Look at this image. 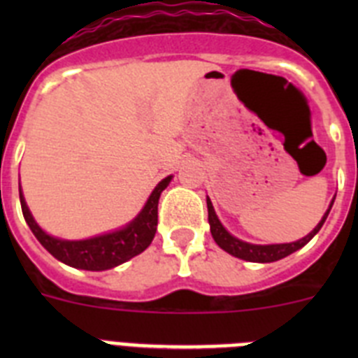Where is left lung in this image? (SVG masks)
Listing matches in <instances>:
<instances>
[{
	"label": "left lung",
	"mask_w": 358,
	"mask_h": 358,
	"mask_svg": "<svg viewBox=\"0 0 358 358\" xmlns=\"http://www.w3.org/2000/svg\"><path fill=\"white\" fill-rule=\"evenodd\" d=\"M334 201H335V197L331 199L327 213L322 215V218L319 220L317 226L310 231L308 235L303 236V238H299V240H296V242H290V243H268V245H258V243H249V242H243V240L236 238V236L231 235L229 231L222 226V222L218 220L210 197L206 199L208 222H210L211 236H213V240L217 242L218 248L224 249L226 252H229L231 256H236V258H240V260H245V262H256V264H271V262H278V260H281V258H285V256L292 255V252H296L297 249H301L303 245H306L310 240L314 238V236L319 233V229L322 227V224H324V220H327L328 213H330L331 206H334Z\"/></svg>",
	"instance_id": "obj_1"
}]
</instances>
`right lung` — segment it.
<instances>
[{
	"label": "right lung",
	"instance_id": "obj_1",
	"mask_svg": "<svg viewBox=\"0 0 358 358\" xmlns=\"http://www.w3.org/2000/svg\"><path fill=\"white\" fill-rule=\"evenodd\" d=\"M170 181H172V176L164 177L163 181L157 182L156 188L152 189L150 197L145 202L143 210L136 215L127 226L84 240H64L48 235L36 222V218L31 217L21 188H19V201H21L23 217L31 233L57 260L69 267L84 268V271H107V268L125 264L150 245L157 229V204H159L161 192L170 185Z\"/></svg>",
	"mask_w": 358,
	"mask_h": 358
}]
</instances>
